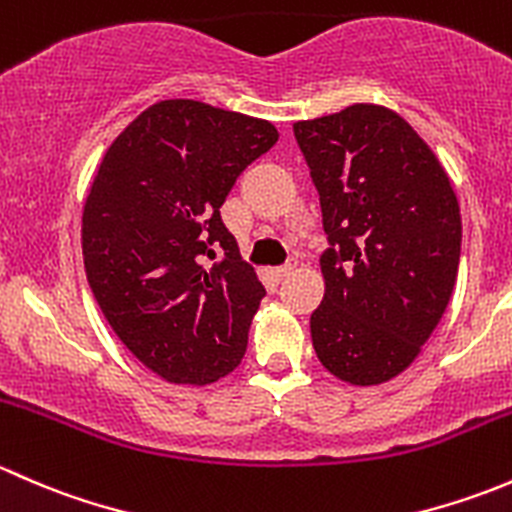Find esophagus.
I'll use <instances>...</instances> for the list:
<instances>
[{"label": "esophagus", "mask_w": 512, "mask_h": 512, "mask_svg": "<svg viewBox=\"0 0 512 512\" xmlns=\"http://www.w3.org/2000/svg\"><path fill=\"white\" fill-rule=\"evenodd\" d=\"M294 267H297V265H294V262H287L285 267H277V270H272V277H275L277 282H280V280H285V277L292 275V272H294Z\"/></svg>", "instance_id": "34e87169"}]
</instances>
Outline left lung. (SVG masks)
Masks as SVG:
<instances>
[{"mask_svg": "<svg viewBox=\"0 0 512 512\" xmlns=\"http://www.w3.org/2000/svg\"><path fill=\"white\" fill-rule=\"evenodd\" d=\"M322 205L324 299L309 319L329 374L376 386L409 369L451 299L461 210L446 170L391 108L294 123Z\"/></svg>", "mask_w": 512, "mask_h": 512, "instance_id": "obj_1", "label": "left lung"}]
</instances>
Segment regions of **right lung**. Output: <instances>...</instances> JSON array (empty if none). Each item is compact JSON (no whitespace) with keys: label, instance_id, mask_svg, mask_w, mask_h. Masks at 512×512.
Here are the masks:
<instances>
[{"label":"right lung","instance_id":"obj_1","mask_svg":"<svg viewBox=\"0 0 512 512\" xmlns=\"http://www.w3.org/2000/svg\"><path fill=\"white\" fill-rule=\"evenodd\" d=\"M277 138L262 118L168 98L98 165L81 218L86 280L128 352L170 384H213L245 356L265 287L220 208Z\"/></svg>","mask_w":512,"mask_h":512}]
</instances>
